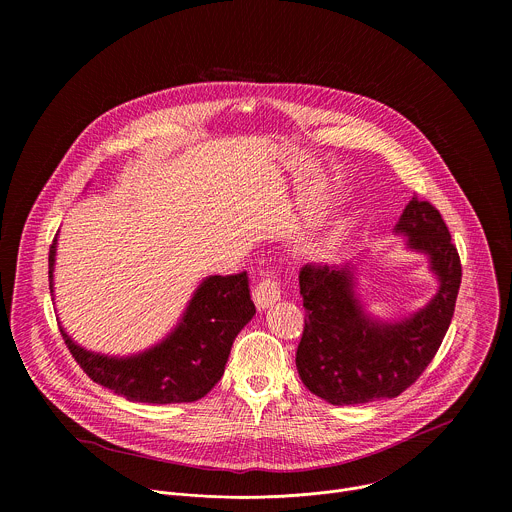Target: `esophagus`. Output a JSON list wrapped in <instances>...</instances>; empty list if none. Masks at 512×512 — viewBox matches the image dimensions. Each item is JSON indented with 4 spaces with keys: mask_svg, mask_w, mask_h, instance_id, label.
Masks as SVG:
<instances>
[{
    "mask_svg": "<svg viewBox=\"0 0 512 512\" xmlns=\"http://www.w3.org/2000/svg\"><path fill=\"white\" fill-rule=\"evenodd\" d=\"M281 298V287L277 277H265L253 291V300L257 304L259 310L269 308L271 304H275Z\"/></svg>",
    "mask_w": 512,
    "mask_h": 512,
    "instance_id": "34e87169",
    "label": "esophagus"
}]
</instances>
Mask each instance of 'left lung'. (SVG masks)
Segmentation results:
<instances>
[{"label":"left lung","mask_w":512,"mask_h":512,"mask_svg":"<svg viewBox=\"0 0 512 512\" xmlns=\"http://www.w3.org/2000/svg\"><path fill=\"white\" fill-rule=\"evenodd\" d=\"M395 233L429 257L440 287L431 302L401 322L367 314L354 294V267L304 265L300 294L306 326L296 352L302 383L332 405L393 399L411 387L440 348L462 283L458 249L433 204L413 196Z\"/></svg>","instance_id":"1"}]
</instances>
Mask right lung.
I'll return each instance as SVG.
<instances>
[{"label": "right lung", "mask_w": 512, "mask_h": 512, "mask_svg": "<svg viewBox=\"0 0 512 512\" xmlns=\"http://www.w3.org/2000/svg\"><path fill=\"white\" fill-rule=\"evenodd\" d=\"M56 237L48 253L50 294L54 289ZM255 316L247 273L210 275L198 289L180 324L156 346L133 356H105L85 350L60 326V334L81 369L113 393L137 403H192L202 399L225 373L233 340Z\"/></svg>", "instance_id": "right-lung-1"}]
</instances>
